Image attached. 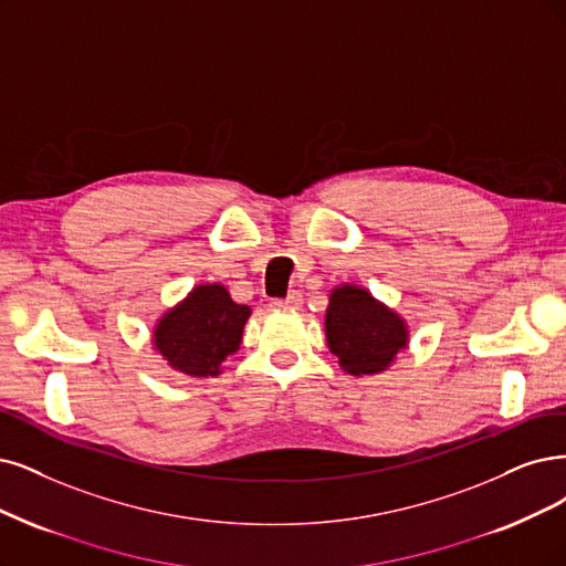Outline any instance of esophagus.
Here are the masks:
<instances>
[{
	"instance_id": "esophagus-1",
	"label": "esophagus",
	"mask_w": 566,
	"mask_h": 566,
	"mask_svg": "<svg viewBox=\"0 0 566 566\" xmlns=\"http://www.w3.org/2000/svg\"><path fill=\"white\" fill-rule=\"evenodd\" d=\"M301 303H303L301 294H291V296L284 298V301H272L270 307H272V310H298Z\"/></svg>"
}]
</instances>
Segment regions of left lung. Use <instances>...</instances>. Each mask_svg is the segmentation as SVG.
I'll use <instances>...</instances> for the list:
<instances>
[{
	"mask_svg": "<svg viewBox=\"0 0 566 566\" xmlns=\"http://www.w3.org/2000/svg\"><path fill=\"white\" fill-rule=\"evenodd\" d=\"M324 328L328 349L349 375L382 373L408 347L403 317L354 284L331 291Z\"/></svg>",
	"mask_w": 566,
	"mask_h": 566,
	"instance_id": "8db88e82",
	"label": "left lung"
}]
</instances>
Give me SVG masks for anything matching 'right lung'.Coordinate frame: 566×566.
I'll use <instances>...</instances> for the list:
<instances>
[{
    "mask_svg": "<svg viewBox=\"0 0 566 566\" xmlns=\"http://www.w3.org/2000/svg\"><path fill=\"white\" fill-rule=\"evenodd\" d=\"M249 315V305H238L223 284H200L158 319L154 347L175 370L214 378L240 349Z\"/></svg>",
    "mask_w": 566,
    "mask_h": 566,
    "instance_id": "1",
    "label": "right lung"
}]
</instances>
